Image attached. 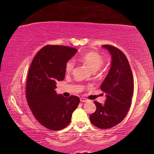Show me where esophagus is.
<instances>
[{
  "mask_svg": "<svg viewBox=\"0 0 154 154\" xmlns=\"http://www.w3.org/2000/svg\"><path fill=\"white\" fill-rule=\"evenodd\" d=\"M80 101L81 102H87V101H88V98H80Z\"/></svg>",
  "mask_w": 154,
  "mask_h": 154,
  "instance_id": "esophagus-1",
  "label": "esophagus"
}]
</instances>
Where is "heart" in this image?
I'll use <instances>...</instances> for the list:
<instances>
[{
    "label": "heart",
    "mask_w": 154,
    "mask_h": 154,
    "mask_svg": "<svg viewBox=\"0 0 154 154\" xmlns=\"http://www.w3.org/2000/svg\"><path fill=\"white\" fill-rule=\"evenodd\" d=\"M77 60L80 62L87 64L93 71H96L103 66V58L100 54L94 51H90L85 53L83 55L79 56ZM75 61L73 60H69L65 64V71L66 73H70L75 67Z\"/></svg>",
    "instance_id": "b5f03b06"
}]
</instances>
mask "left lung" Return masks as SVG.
<instances>
[{"label": "left lung", "instance_id": "1", "mask_svg": "<svg viewBox=\"0 0 154 154\" xmlns=\"http://www.w3.org/2000/svg\"><path fill=\"white\" fill-rule=\"evenodd\" d=\"M111 55L108 75L100 90L106 93V100L102 105L94 101L96 110L90 116L92 124L101 129H108L123 120L131 105L134 92L132 72L125 54L118 48L109 45L102 46Z\"/></svg>", "mask_w": 154, "mask_h": 154}]
</instances>
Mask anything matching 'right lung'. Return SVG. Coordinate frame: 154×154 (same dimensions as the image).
<instances>
[{
  "instance_id": "1",
  "label": "right lung",
  "mask_w": 154,
  "mask_h": 154,
  "mask_svg": "<svg viewBox=\"0 0 154 154\" xmlns=\"http://www.w3.org/2000/svg\"><path fill=\"white\" fill-rule=\"evenodd\" d=\"M77 50L62 45H46L36 54L28 71L26 96L28 105L39 123L51 130L70 124L79 98L57 94L56 83L63 81L65 64Z\"/></svg>"
}]
</instances>
